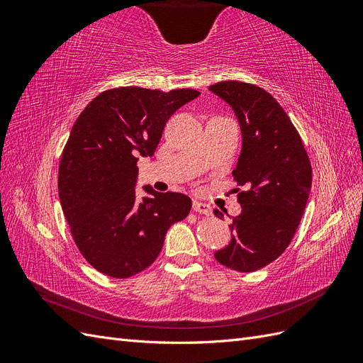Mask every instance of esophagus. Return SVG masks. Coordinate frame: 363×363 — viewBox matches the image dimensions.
Returning <instances> with one entry per match:
<instances>
[{
    "mask_svg": "<svg viewBox=\"0 0 363 363\" xmlns=\"http://www.w3.org/2000/svg\"><path fill=\"white\" fill-rule=\"evenodd\" d=\"M192 208H194V212L200 213V215H211L212 213V207L206 203H201V201H194Z\"/></svg>",
    "mask_w": 363,
    "mask_h": 363,
    "instance_id": "34e87169",
    "label": "esophagus"
}]
</instances>
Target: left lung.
I'll return each mask as SVG.
<instances>
[{
	"label": "left lung",
	"mask_w": 363,
	"mask_h": 363,
	"mask_svg": "<svg viewBox=\"0 0 363 363\" xmlns=\"http://www.w3.org/2000/svg\"><path fill=\"white\" fill-rule=\"evenodd\" d=\"M208 89L233 107L242 130V151L233 171L242 212L228 225L233 238L215 259L230 269L252 272L291 244L309 199L311 159L298 130L269 92L236 80Z\"/></svg>",
	"instance_id": "obj_1"
}]
</instances>
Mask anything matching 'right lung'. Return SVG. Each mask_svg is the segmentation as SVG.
<instances>
[{
    "label": "right lung",
    "mask_w": 363,
    "mask_h": 363,
    "mask_svg": "<svg viewBox=\"0 0 363 363\" xmlns=\"http://www.w3.org/2000/svg\"><path fill=\"white\" fill-rule=\"evenodd\" d=\"M200 95L194 89L121 86L101 92L77 118L59 164V196L71 236L96 271L128 279L160 255L168 228L189 215L179 192L138 200L139 157L155 155L172 113Z\"/></svg>",
    "instance_id": "obj_1"
}]
</instances>
